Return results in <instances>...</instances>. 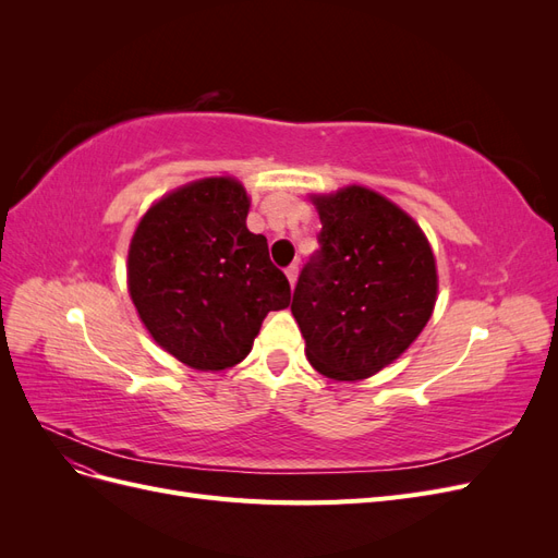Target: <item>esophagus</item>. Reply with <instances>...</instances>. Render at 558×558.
Returning <instances> with one entry per match:
<instances>
[{"label": "esophagus", "mask_w": 558, "mask_h": 558, "mask_svg": "<svg viewBox=\"0 0 558 558\" xmlns=\"http://www.w3.org/2000/svg\"><path fill=\"white\" fill-rule=\"evenodd\" d=\"M286 277H289L291 286H295V279H298V263H293V265L286 267Z\"/></svg>", "instance_id": "1"}]
</instances>
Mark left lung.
<instances>
[{"label":"left lung","mask_w":558,"mask_h":558,"mask_svg":"<svg viewBox=\"0 0 558 558\" xmlns=\"http://www.w3.org/2000/svg\"><path fill=\"white\" fill-rule=\"evenodd\" d=\"M318 251L302 267L291 312L320 375L373 377L424 330L435 307L433 251L412 218L361 185L314 197Z\"/></svg>","instance_id":"8db88e82"}]
</instances>
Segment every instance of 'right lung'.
<instances>
[{
    "mask_svg": "<svg viewBox=\"0 0 558 558\" xmlns=\"http://www.w3.org/2000/svg\"><path fill=\"white\" fill-rule=\"evenodd\" d=\"M246 214L242 183L202 179L150 207L130 244L134 307L154 340L195 369L244 361L267 312L291 302L289 279Z\"/></svg>",
    "mask_w": 558,
    "mask_h": 558,
    "instance_id": "obj_1",
    "label": "right lung"
}]
</instances>
